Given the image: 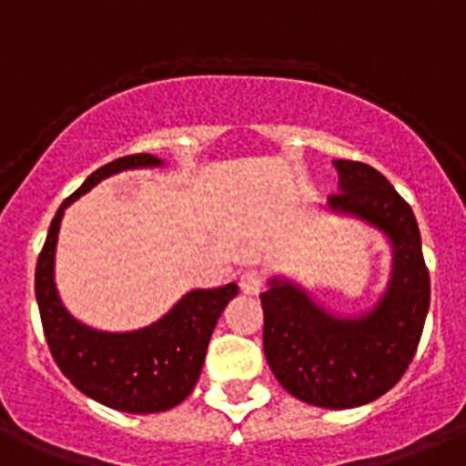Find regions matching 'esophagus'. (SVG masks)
Masks as SVG:
<instances>
[{"label": "esophagus", "instance_id": "obj_1", "mask_svg": "<svg viewBox=\"0 0 466 466\" xmlns=\"http://www.w3.org/2000/svg\"><path fill=\"white\" fill-rule=\"evenodd\" d=\"M238 285H241L243 294H259L264 287V276L259 271H255V268H248L238 278Z\"/></svg>", "mask_w": 466, "mask_h": 466}]
</instances>
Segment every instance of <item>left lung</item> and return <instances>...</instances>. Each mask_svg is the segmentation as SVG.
Here are the masks:
<instances>
[{
    "label": "left lung",
    "mask_w": 466,
    "mask_h": 466,
    "mask_svg": "<svg viewBox=\"0 0 466 466\" xmlns=\"http://www.w3.org/2000/svg\"><path fill=\"white\" fill-rule=\"evenodd\" d=\"M338 190L326 207L380 229L393 262L370 310H326L299 282L273 276L259 294L264 354L287 393L315 407L351 410L381 398L407 372L430 308V273L414 211L384 174L356 160H333Z\"/></svg>",
    "instance_id": "obj_1"
}]
</instances>
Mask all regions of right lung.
Masks as SVG:
<instances>
[{"label":"right lung","instance_id":"right-lung-1","mask_svg":"<svg viewBox=\"0 0 466 466\" xmlns=\"http://www.w3.org/2000/svg\"><path fill=\"white\" fill-rule=\"evenodd\" d=\"M163 167L151 154L124 156L103 165L64 199L52 218L36 262V303L52 359L77 390L110 410L156 414L184 402L202 372L208 340L237 282L190 289L167 315L137 331H98L66 310L55 285V253L64 211L96 184L124 169Z\"/></svg>","mask_w":466,"mask_h":466}]
</instances>
